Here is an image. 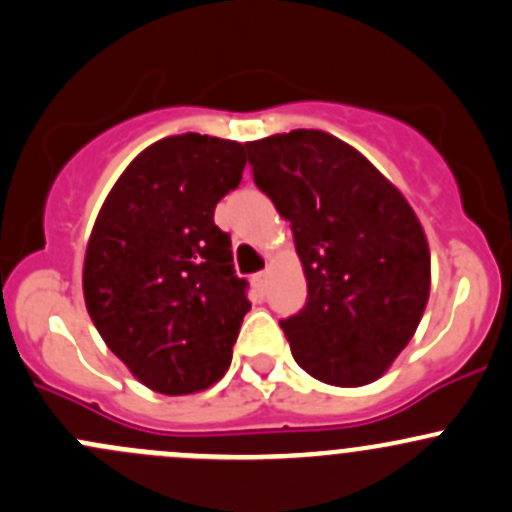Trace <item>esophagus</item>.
<instances>
[{"label":"esophagus","mask_w":512,"mask_h":512,"mask_svg":"<svg viewBox=\"0 0 512 512\" xmlns=\"http://www.w3.org/2000/svg\"><path fill=\"white\" fill-rule=\"evenodd\" d=\"M266 283H268V273L266 271H261V273H256L254 276V286L258 288V291H266Z\"/></svg>","instance_id":"1"}]
</instances>
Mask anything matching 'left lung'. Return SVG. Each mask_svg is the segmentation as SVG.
<instances>
[{
    "mask_svg": "<svg viewBox=\"0 0 512 512\" xmlns=\"http://www.w3.org/2000/svg\"><path fill=\"white\" fill-rule=\"evenodd\" d=\"M254 182L291 221L308 281L281 320L310 377L362 387L382 377L419 328L431 256L414 209L365 155L323 130L246 142Z\"/></svg>",
    "mask_w": 512,
    "mask_h": 512,
    "instance_id": "left-lung-1",
    "label": "left lung"
}]
</instances>
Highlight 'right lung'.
Returning <instances> with one entry per match:
<instances>
[{
  "label": "right lung",
  "instance_id": "obj_1",
  "mask_svg": "<svg viewBox=\"0 0 512 512\" xmlns=\"http://www.w3.org/2000/svg\"><path fill=\"white\" fill-rule=\"evenodd\" d=\"M244 145L199 133L140 152L100 207L83 298L105 345L152 392H202L224 377L251 310L214 207L239 187Z\"/></svg>",
  "mask_w": 512,
  "mask_h": 512
}]
</instances>
